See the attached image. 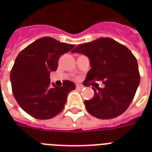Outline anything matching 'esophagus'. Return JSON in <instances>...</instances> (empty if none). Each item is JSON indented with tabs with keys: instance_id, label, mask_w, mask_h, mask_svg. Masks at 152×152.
Instances as JSON below:
<instances>
[{
	"instance_id": "34e87169",
	"label": "esophagus",
	"mask_w": 152,
	"mask_h": 152,
	"mask_svg": "<svg viewBox=\"0 0 152 152\" xmlns=\"http://www.w3.org/2000/svg\"><path fill=\"white\" fill-rule=\"evenodd\" d=\"M76 88L79 89V90H82V89L84 88V86L81 85V84H77V85H76Z\"/></svg>"
}]
</instances>
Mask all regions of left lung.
<instances>
[{
    "instance_id": "left-lung-1",
    "label": "left lung",
    "mask_w": 152,
    "mask_h": 152,
    "mask_svg": "<svg viewBox=\"0 0 152 152\" xmlns=\"http://www.w3.org/2000/svg\"><path fill=\"white\" fill-rule=\"evenodd\" d=\"M72 53L85 55L91 69L84 85L95 87L102 81L105 87L92 88L95 95L85 100L89 113L99 119H111L125 112L132 102L140 84V73L136 57L129 49L110 38H100L79 45ZM92 80L89 83L88 81Z\"/></svg>"
}]
</instances>
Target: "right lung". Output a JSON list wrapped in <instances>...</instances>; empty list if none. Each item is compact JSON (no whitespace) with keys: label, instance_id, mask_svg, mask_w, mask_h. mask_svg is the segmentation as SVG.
<instances>
[{"label":"right lung","instance_id":"add662e5","mask_svg":"<svg viewBox=\"0 0 152 152\" xmlns=\"http://www.w3.org/2000/svg\"><path fill=\"white\" fill-rule=\"evenodd\" d=\"M74 46L43 37L19 53L11 71L10 80L13 95L26 113L45 120L61 112L68 94L76 89V85L64 80L61 87L56 86L50 83V74L57 70L60 57Z\"/></svg>","mask_w":152,"mask_h":152}]
</instances>
